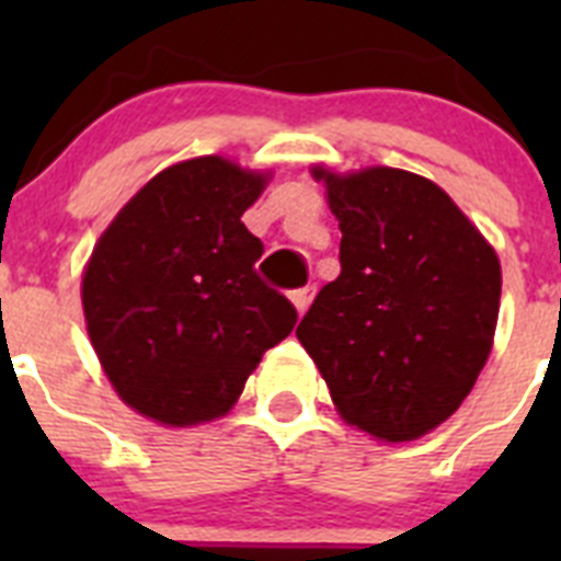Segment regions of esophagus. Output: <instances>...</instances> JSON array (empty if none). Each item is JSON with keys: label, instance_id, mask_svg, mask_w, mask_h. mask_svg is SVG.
Instances as JSON below:
<instances>
[{"label": "esophagus", "instance_id": "obj_1", "mask_svg": "<svg viewBox=\"0 0 561 561\" xmlns=\"http://www.w3.org/2000/svg\"><path fill=\"white\" fill-rule=\"evenodd\" d=\"M289 297H291V304H295V309L300 311V314H306V309H309L311 300H314V286H304V289H295Z\"/></svg>", "mask_w": 561, "mask_h": 561}]
</instances>
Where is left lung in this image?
<instances>
[{"mask_svg": "<svg viewBox=\"0 0 561 561\" xmlns=\"http://www.w3.org/2000/svg\"><path fill=\"white\" fill-rule=\"evenodd\" d=\"M340 221V277L297 325L336 413L379 440L447 421L492 354L500 261L435 182L401 168H314Z\"/></svg>", "mask_w": 561, "mask_h": 561, "instance_id": "obj_1", "label": "left lung"}]
</instances>
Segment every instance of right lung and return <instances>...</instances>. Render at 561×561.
<instances>
[{
    "mask_svg": "<svg viewBox=\"0 0 561 561\" xmlns=\"http://www.w3.org/2000/svg\"><path fill=\"white\" fill-rule=\"evenodd\" d=\"M266 182L225 157L176 162L98 238L81 284L89 340L146 419L193 427L225 415L295 329V306L257 277L264 244L241 221Z\"/></svg>",
    "mask_w": 561,
    "mask_h": 561,
    "instance_id": "obj_1",
    "label": "right lung"
}]
</instances>
